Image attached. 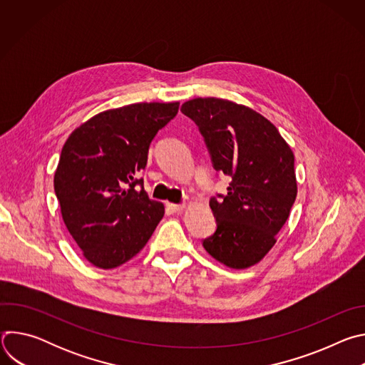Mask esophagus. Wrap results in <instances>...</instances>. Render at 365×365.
I'll return each instance as SVG.
<instances>
[{"mask_svg": "<svg viewBox=\"0 0 365 365\" xmlns=\"http://www.w3.org/2000/svg\"><path fill=\"white\" fill-rule=\"evenodd\" d=\"M166 207H168L169 212L176 214V212H182L186 206H185V205H178V203H170V202H168V203H166Z\"/></svg>", "mask_w": 365, "mask_h": 365, "instance_id": "obj_1", "label": "esophagus"}]
</instances>
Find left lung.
I'll return each instance as SVG.
<instances>
[{
  "mask_svg": "<svg viewBox=\"0 0 365 365\" xmlns=\"http://www.w3.org/2000/svg\"><path fill=\"white\" fill-rule=\"evenodd\" d=\"M180 111L195 121L217 172L231 176L211 197L217 231L203 248L231 269H248L276 244L297 195L294 155L262 114L221 98H195Z\"/></svg>",
  "mask_w": 365,
  "mask_h": 365,
  "instance_id": "obj_1",
  "label": "left lung"
}]
</instances>
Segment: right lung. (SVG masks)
<instances>
[{"instance_id": "add662e5", "label": "right lung", "mask_w": 365, "mask_h": 365, "mask_svg": "<svg viewBox=\"0 0 365 365\" xmlns=\"http://www.w3.org/2000/svg\"><path fill=\"white\" fill-rule=\"evenodd\" d=\"M179 111V102H140L96 114L66 140L55 192L63 222L95 267L115 269L150 240L165 215L137 173L151 140Z\"/></svg>"}]
</instances>
